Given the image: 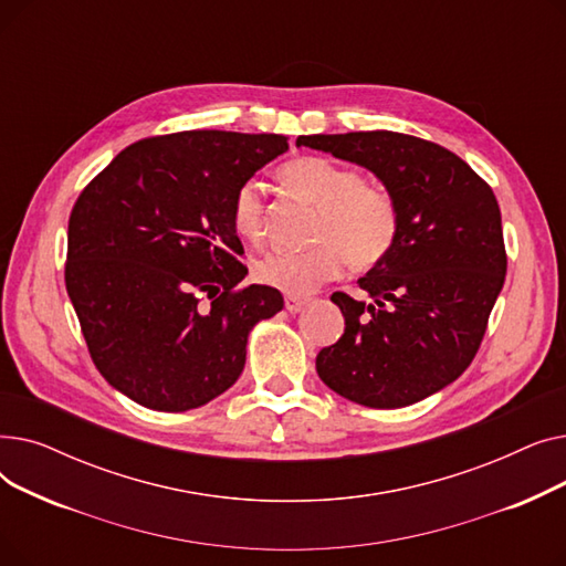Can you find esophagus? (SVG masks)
<instances>
[{
	"label": "esophagus",
	"instance_id": "1",
	"mask_svg": "<svg viewBox=\"0 0 566 566\" xmlns=\"http://www.w3.org/2000/svg\"><path fill=\"white\" fill-rule=\"evenodd\" d=\"M284 305H286V310L293 314V312H301V310L307 305V298H301V295H286Z\"/></svg>",
	"mask_w": 566,
	"mask_h": 566
}]
</instances>
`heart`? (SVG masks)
<instances>
[{
    "label": "heart",
    "mask_w": 566,
    "mask_h": 566,
    "mask_svg": "<svg viewBox=\"0 0 566 566\" xmlns=\"http://www.w3.org/2000/svg\"><path fill=\"white\" fill-rule=\"evenodd\" d=\"M280 178L307 201L318 206L307 250H271L254 259L252 273L289 295H303L342 275L346 256L353 268L367 271L392 250L399 233L395 197L365 176L331 158L305 156L280 167ZM231 222L245 241H259L265 222L263 188L254 178L238 186L231 199Z\"/></svg>",
    "instance_id": "heart-1"
}]
</instances>
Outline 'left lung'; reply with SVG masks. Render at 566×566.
Returning a JSON list of instances; mask_svg holds the SVG:
<instances>
[{
    "label": "left lung",
    "mask_w": 566,
    "mask_h": 566,
    "mask_svg": "<svg viewBox=\"0 0 566 566\" xmlns=\"http://www.w3.org/2000/svg\"><path fill=\"white\" fill-rule=\"evenodd\" d=\"M369 169L399 208L392 250L358 280L369 301L333 293L344 335L316 355L331 390L403 408L448 388L472 363L507 273L493 190L459 156L392 130L301 135Z\"/></svg>",
    "instance_id": "left-lung-1"
}]
</instances>
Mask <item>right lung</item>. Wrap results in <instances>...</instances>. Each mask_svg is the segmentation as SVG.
<instances>
[{"label":"right lung","instance_id":"1","mask_svg":"<svg viewBox=\"0 0 566 566\" xmlns=\"http://www.w3.org/2000/svg\"><path fill=\"white\" fill-rule=\"evenodd\" d=\"M289 151L282 135L186 130L124 148L77 197L66 291L92 360L135 403L184 412L227 392L254 325L284 307L248 275L238 186Z\"/></svg>","mask_w":566,"mask_h":566}]
</instances>
